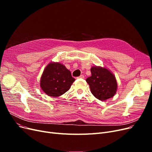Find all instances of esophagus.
<instances>
[{
	"mask_svg": "<svg viewBox=\"0 0 152 152\" xmlns=\"http://www.w3.org/2000/svg\"><path fill=\"white\" fill-rule=\"evenodd\" d=\"M77 79H84V76L83 75H81L79 77H78Z\"/></svg>",
	"mask_w": 152,
	"mask_h": 152,
	"instance_id": "obj_1",
	"label": "esophagus"
}]
</instances>
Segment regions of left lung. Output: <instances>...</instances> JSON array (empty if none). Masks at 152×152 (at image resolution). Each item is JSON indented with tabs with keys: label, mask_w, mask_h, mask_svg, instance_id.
Returning a JSON list of instances; mask_svg holds the SVG:
<instances>
[{
	"label": "left lung",
	"mask_w": 152,
	"mask_h": 152,
	"mask_svg": "<svg viewBox=\"0 0 152 152\" xmlns=\"http://www.w3.org/2000/svg\"><path fill=\"white\" fill-rule=\"evenodd\" d=\"M91 76L86 82L95 97L102 101L112 98L116 93L117 84L115 77L107 69L93 66L91 68Z\"/></svg>",
	"instance_id": "obj_1"
}]
</instances>
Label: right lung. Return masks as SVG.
Segmentation results:
<instances>
[{"mask_svg":"<svg viewBox=\"0 0 152 152\" xmlns=\"http://www.w3.org/2000/svg\"><path fill=\"white\" fill-rule=\"evenodd\" d=\"M70 70L59 63H50L45 68L40 87L45 94L58 97L65 93L75 81Z\"/></svg>","mask_w":152,"mask_h":152,"instance_id":"1","label":"right lung"}]
</instances>
